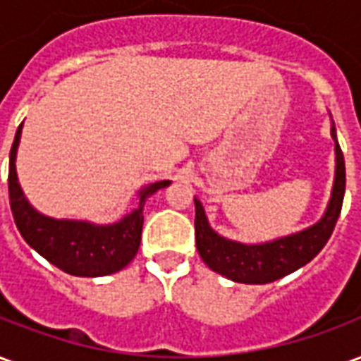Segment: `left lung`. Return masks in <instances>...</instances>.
Instances as JSON below:
<instances>
[{
  "label": "left lung",
  "instance_id": "obj_1",
  "mask_svg": "<svg viewBox=\"0 0 361 361\" xmlns=\"http://www.w3.org/2000/svg\"><path fill=\"white\" fill-rule=\"evenodd\" d=\"M333 137L336 139L333 127ZM346 189V168L344 154L336 142V178H334L333 199L325 216L315 226L300 234L280 238L263 245H243L220 238L207 222L203 204L195 199V243L197 251L209 269L222 276L243 282V284H267L307 265L319 251L325 247L333 234L336 220L341 216L342 201Z\"/></svg>",
  "mask_w": 361,
  "mask_h": 361
}]
</instances>
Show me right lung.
I'll return each mask as SVG.
<instances>
[{"mask_svg":"<svg viewBox=\"0 0 361 361\" xmlns=\"http://www.w3.org/2000/svg\"><path fill=\"white\" fill-rule=\"evenodd\" d=\"M19 139L20 126L9 154V204L25 242L51 265L73 276H104L121 271L139 251L145 201L154 191L170 185V181H157L141 189L139 209L111 226H90L87 222L48 219L38 214L20 191L15 172Z\"/></svg>","mask_w":361,"mask_h":361,"instance_id":"obj_1","label":"right lung"}]
</instances>
